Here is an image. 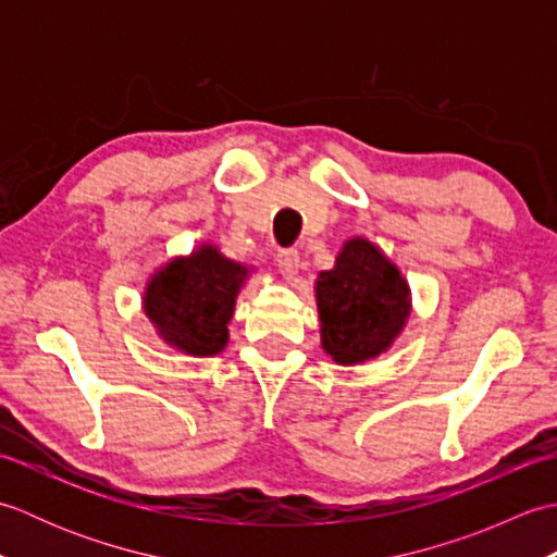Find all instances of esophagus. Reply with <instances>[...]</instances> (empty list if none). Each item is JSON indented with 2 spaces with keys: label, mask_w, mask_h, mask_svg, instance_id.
I'll use <instances>...</instances> for the list:
<instances>
[{
  "label": "esophagus",
  "mask_w": 557,
  "mask_h": 557,
  "mask_svg": "<svg viewBox=\"0 0 557 557\" xmlns=\"http://www.w3.org/2000/svg\"><path fill=\"white\" fill-rule=\"evenodd\" d=\"M275 263H277L282 275L294 277L299 272V265H301L299 251H297V248H282V251L277 253V258H275Z\"/></svg>",
  "instance_id": "1"
}]
</instances>
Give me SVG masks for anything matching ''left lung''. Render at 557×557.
I'll list each match as a JSON object with an SVG mask.
<instances>
[{"label":"left lung","mask_w":557,"mask_h":557,"mask_svg":"<svg viewBox=\"0 0 557 557\" xmlns=\"http://www.w3.org/2000/svg\"><path fill=\"white\" fill-rule=\"evenodd\" d=\"M323 349L342 366L383 354L411 311L409 285L371 242L349 239L315 282Z\"/></svg>","instance_id":"8db88e82"}]
</instances>
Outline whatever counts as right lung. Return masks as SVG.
Returning a JSON list of instances; mask_svg holds the SVG:
<instances>
[{
	"mask_svg": "<svg viewBox=\"0 0 557 557\" xmlns=\"http://www.w3.org/2000/svg\"><path fill=\"white\" fill-rule=\"evenodd\" d=\"M246 272L218 248L200 246L152 275L146 313L168 345L191 357H210L227 345V323Z\"/></svg>",
	"mask_w": 557,
	"mask_h": 557,
	"instance_id": "obj_1",
	"label": "right lung"
}]
</instances>
